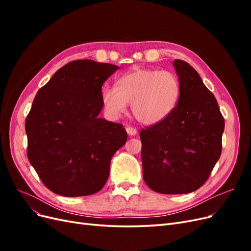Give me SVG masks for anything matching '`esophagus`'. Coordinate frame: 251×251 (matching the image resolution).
I'll list each match as a JSON object with an SVG mask.
<instances>
[{
	"label": "esophagus",
	"mask_w": 251,
	"mask_h": 251,
	"mask_svg": "<svg viewBox=\"0 0 251 251\" xmlns=\"http://www.w3.org/2000/svg\"><path fill=\"white\" fill-rule=\"evenodd\" d=\"M126 133L130 135V136H135L136 134H137V130H136V128H134V127H132V126H126Z\"/></svg>",
	"instance_id": "1"
}]
</instances>
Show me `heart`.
Instances as JSON below:
<instances>
[{
	"label": "heart",
	"mask_w": 251,
	"mask_h": 251,
	"mask_svg": "<svg viewBox=\"0 0 251 251\" xmlns=\"http://www.w3.org/2000/svg\"><path fill=\"white\" fill-rule=\"evenodd\" d=\"M181 93L178 76L171 71L137 68L124 74L117 87L101 89L103 107L118 118L132 103V113L140 124L153 126L168 118L176 109Z\"/></svg>",
	"instance_id": "1"
}]
</instances>
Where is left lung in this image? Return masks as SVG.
Returning <instances> with one entry per match:
<instances>
[{
	"mask_svg": "<svg viewBox=\"0 0 251 251\" xmlns=\"http://www.w3.org/2000/svg\"><path fill=\"white\" fill-rule=\"evenodd\" d=\"M173 66L181 85L171 115L140 132L143 179L154 192L192 193L201 187L221 156L224 118L214 94L184 60Z\"/></svg>",
	"mask_w": 251,
	"mask_h": 251,
	"instance_id": "obj_1",
	"label": "left lung"
}]
</instances>
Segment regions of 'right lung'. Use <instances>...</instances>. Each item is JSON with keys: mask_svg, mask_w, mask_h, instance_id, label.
<instances>
[{"mask_svg": "<svg viewBox=\"0 0 251 251\" xmlns=\"http://www.w3.org/2000/svg\"><path fill=\"white\" fill-rule=\"evenodd\" d=\"M118 66L74 60L37 91L26 118L27 156L43 183L65 197L100 192L113 155L126 142L123 125L100 118L101 86Z\"/></svg>", "mask_w": 251, "mask_h": 251, "instance_id": "add662e5", "label": "right lung"}]
</instances>
